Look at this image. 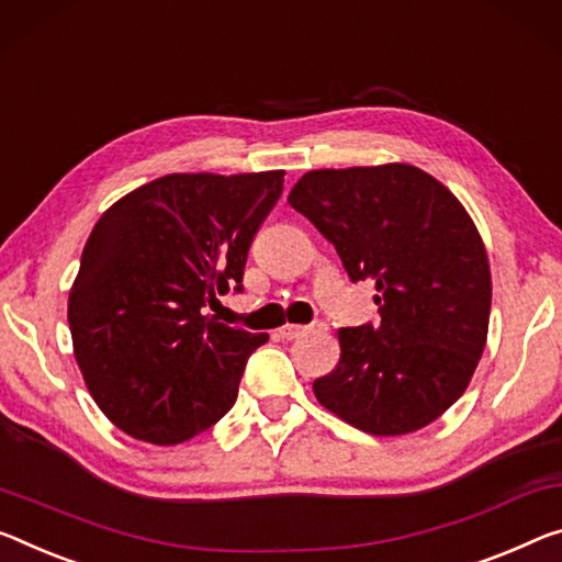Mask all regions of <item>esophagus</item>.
Wrapping results in <instances>:
<instances>
[{"label":"esophagus","mask_w":562,"mask_h":562,"mask_svg":"<svg viewBox=\"0 0 562 562\" xmlns=\"http://www.w3.org/2000/svg\"><path fill=\"white\" fill-rule=\"evenodd\" d=\"M311 331V326H301V324H286L281 329L283 339H299V336H304Z\"/></svg>","instance_id":"obj_1"}]
</instances>
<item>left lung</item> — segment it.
Here are the masks:
<instances>
[{
  "label": "left lung",
  "mask_w": 562,
  "mask_h": 562,
  "mask_svg": "<svg viewBox=\"0 0 562 562\" xmlns=\"http://www.w3.org/2000/svg\"><path fill=\"white\" fill-rule=\"evenodd\" d=\"M289 203L353 283L379 291V324L339 331L341 359L314 382L316 400L369 435L427 427L468 390L487 341L490 263L468 211L404 162L311 170Z\"/></svg>",
  "instance_id": "left-lung-1"
}]
</instances>
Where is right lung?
Segmentation results:
<instances>
[{"instance_id":"add662e5","label":"right lung","mask_w":562,"mask_h":562,"mask_svg":"<svg viewBox=\"0 0 562 562\" xmlns=\"http://www.w3.org/2000/svg\"><path fill=\"white\" fill-rule=\"evenodd\" d=\"M283 170L172 172L102 213L70 291L85 384L125 435L180 445L226 414L246 361L269 341L205 316L244 291L248 248Z\"/></svg>"}]
</instances>
